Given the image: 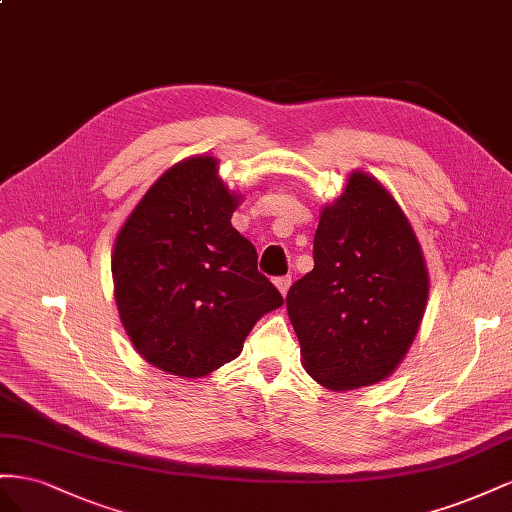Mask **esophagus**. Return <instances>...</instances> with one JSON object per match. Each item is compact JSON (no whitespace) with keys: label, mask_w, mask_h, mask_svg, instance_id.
Here are the masks:
<instances>
[{"label":"esophagus","mask_w":512,"mask_h":512,"mask_svg":"<svg viewBox=\"0 0 512 512\" xmlns=\"http://www.w3.org/2000/svg\"><path fill=\"white\" fill-rule=\"evenodd\" d=\"M274 285L279 287V291H281L283 296H287L289 285H291V276H279V279H274Z\"/></svg>","instance_id":"esophagus-1"}]
</instances>
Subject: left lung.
Segmentation results:
<instances>
[{
	"label": "left lung",
	"mask_w": 512,
	"mask_h": 512,
	"mask_svg": "<svg viewBox=\"0 0 512 512\" xmlns=\"http://www.w3.org/2000/svg\"><path fill=\"white\" fill-rule=\"evenodd\" d=\"M313 261L287 291L306 371L330 390L382 382L416 337L429 276L405 214L371 175H349L321 212Z\"/></svg>",
	"instance_id": "1"
}]
</instances>
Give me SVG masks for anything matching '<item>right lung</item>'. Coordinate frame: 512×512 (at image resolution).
Masks as SVG:
<instances>
[{
  "instance_id": "right-lung-1",
  "label": "right lung",
  "mask_w": 512,
  "mask_h": 512,
  "mask_svg": "<svg viewBox=\"0 0 512 512\" xmlns=\"http://www.w3.org/2000/svg\"><path fill=\"white\" fill-rule=\"evenodd\" d=\"M238 197L195 156L160 175L115 240L111 272L137 352L171 375L203 377L238 358L281 291L257 270L255 246L231 227Z\"/></svg>"
}]
</instances>
